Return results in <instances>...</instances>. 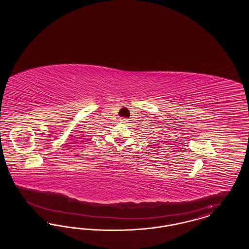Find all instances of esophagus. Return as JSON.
I'll list each match as a JSON object with an SVG mask.
<instances>
[{
	"label": "esophagus",
	"instance_id": "esophagus-1",
	"mask_svg": "<svg viewBox=\"0 0 249 249\" xmlns=\"http://www.w3.org/2000/svg\"><path fill=\"white\" fill-rule=\"evenodd\" d=\"M119 120H120L121 123H127L128 122V119H125V118H121Z\"/></svg>",
	"mask_w": 249,
	"mask_h": 249
}]
</instances>
